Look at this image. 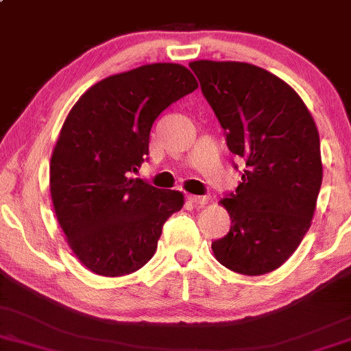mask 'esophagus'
<instances>
[{
    "instance_id": "esophagus-1",
    "label": "esophagus",
    "mask_w": 351,
    "mask_h": 351,
    "mask_svg": "<svg viewBox=\"0 0 351 351\" xmlns=\"http://www.w3.org/2000/svg\"><path fill=\"white\" fill-rule=\"evenodd\" d=\"M187 199L196 206H204V204H208V201H209L208 196H194V194H189V196H187Z\"/></svg>"
}]
</instances>
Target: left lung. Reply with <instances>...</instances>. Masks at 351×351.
Segmentation results:
<instances>
[{
	"label": "left lung",
	"mask_w": 351,
	"mask_h": 351,
	"mask_svg": "<svg viewBox=\"0 0 351 351\" xmlns=\"http://www.w3.org/2000/svg\"><path fill=\"white\" fill-rule=\"evenodd\" d=\"M189 67L230 152L245 160L241 182L221 201L230 231L213 241V252L233 272H272L311 226L323 180L319 133L298 93L265 69L213 60Z\"/></svg>",
	"instance_id": "obj_1"
}]
</instances>
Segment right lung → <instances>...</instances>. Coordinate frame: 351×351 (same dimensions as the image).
<instances>
[{"label": "right lung", "instance_id": "obj_1", "mask_svg": "<svg viewBox=\"0 0 351 351\" xmlns=\"http://www.w3.org/2000/svg\"><path fill=\"white\" fill-rule=\"evenodd\" d=\"M197 81L179 64H149L89 88L64 121L50 160V194L69 247L91 272L142 269L162 226L184 206L179 191L133 179L158 114Z\"/></svg>", "mask_w": 351, "mask_h": 351}]
</instances>
